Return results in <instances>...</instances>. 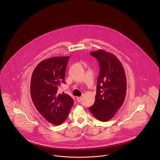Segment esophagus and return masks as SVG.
<instances>
[{"mask_svg":"<svg viewBox=\"0 0 160 160\" xmlns=\"http://www.w3.org/2000/svg\"><path fill=\"white\" fill-rule=\"evenodd\" d=\"M82 100V97H77V101L78 102H81Z\"/></svg>","mask_w":160,"mask_h":160,"instance_id":"obj_1","label":"esophagus"}]
</instances>
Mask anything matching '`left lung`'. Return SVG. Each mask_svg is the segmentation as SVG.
<instances>
[{
  "instance_id": "8db88e82",
  "label": "left lung",
  "mask_w": 160,
  "mask_h": 160,
  "mask_svg": "<svg viewBox=\"0 0 160 160\" xmlns=\"http://www.w3.org/2000/svg\"><path fill=\"white\" fill-rule=\"evenodd\" d=\"M99 63L94 104L89 108L98 120L107 122L122 106L127 93V78L121 62L113 54L99 49L90 53Z\"/></svg>"
}]
</instances>
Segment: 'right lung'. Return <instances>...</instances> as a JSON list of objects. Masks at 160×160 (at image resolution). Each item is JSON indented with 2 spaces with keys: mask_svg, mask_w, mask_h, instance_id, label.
<instances>
[{
  "mask_svg": "<svg viewBox=\"0 0 160 160\" xmlns=\"http://www.w3.org/2000/svg\"><path fill=\"white\" fill-rule=\"evenodd\" d=\"M69 56L53 57L38 63L32 74L31 95L37 110L54 125L65 121L74 100L68 94H58L64 82Z\"/></svg>",
  "mask_w": 160,
  "mask_h": 160,
  "instance_id": "obj_1",
  "label": "right lung"
}]
</instances>
